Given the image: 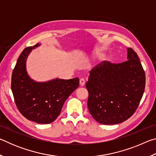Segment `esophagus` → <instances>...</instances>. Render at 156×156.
I'll return each instance as SVG.
<instances>
[{
	"label": "esophagus",
	"mask_w": 156,
	"mask_h": 156,
	"mask_svg": "<svg viewBox=\"0 0 156 156\" xmlns=\"http://www.w3.org/2000/svg\"><path fill=\"white\" fill-rule=\"evenodd\" d=\"M84 84H85V80H84V79L81 78L80 80V85L81 87H83L84 85Z\"/></svg>",
	"instance_id": "34e87169"
}]
</instances>
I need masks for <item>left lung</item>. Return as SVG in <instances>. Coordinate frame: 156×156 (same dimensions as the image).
<instances>
[{
    "mask_svg": "<svg viewBox=\"0 0 156 156\" xmlns=\"http://www.w3.org/2000/svg\"><path fill=\"white\" fill-rule=\"evenodd\" d=\"M86 87L87 106L98 122L115 125L129 119L138 108L145 87V73L136 53L127 48V60L103 61L92 69Z\"/></svg>",
    "mask_w": 156,
    "mask_h": 156,
    "instance_id": "1",
    "label": "left lung"
}]
</instances>
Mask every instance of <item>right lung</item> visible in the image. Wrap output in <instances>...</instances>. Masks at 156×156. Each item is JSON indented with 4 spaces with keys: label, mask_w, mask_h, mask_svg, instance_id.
<instances>
[{
    "label": "right lung",
    "mask_w": 156,
    "mask_h": 156,
    "mask_svg": "<svg viewBox=\"0 0 156 156\" xmlns=\"http://www.w3.org/2000/svg\"><path fill=\"white\" fill-rule=\"evenodd\" d=\"M37 43L23 50L17 60L12 76V91L15 103L21 114L38 124H49L60 115L67 98L79 86V79L55 78L36 82L29 76L26 61L31 50L40 46Z\"/></svg>",
    "instance_id": "right-lung-1"
}]
</instances>
